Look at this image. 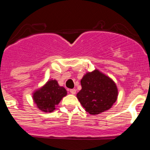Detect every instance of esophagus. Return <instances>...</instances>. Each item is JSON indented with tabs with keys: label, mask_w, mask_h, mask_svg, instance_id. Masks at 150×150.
<instances>
[{
	"label": "esophagus",
	"mask_w": 150,
	"mask_h": 150,
	"mask_svg": "<svg viewBox=\"0 0 150 150\" xmlns=\"http://www.w3.org/2000/svg\"><path fill=\"white\" fill-rule=\"evenodd\" d=\"M69 92H70L71 93H72V94H75V93H76V90H75V89H70V90H69Z\"/></svg>",
	"instance_id": "1"
}]
</instances>
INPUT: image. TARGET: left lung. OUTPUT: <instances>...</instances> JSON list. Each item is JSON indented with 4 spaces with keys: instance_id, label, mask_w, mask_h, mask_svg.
<instances>
[{
    "instance_id": "8db88e82",
    "label": "left lung",
    "mask_w": 150,
    "mask_h": 150,
    "mask_svg": "<svg viewBox=\"0 0 150 150\" xmlns=\"http://www.w3.org/2000/svg\"><path fill=\"white\" fill-rule=\"evenodd\" d=\"M81 83L82 89L77 93V98L89 114H100L111 108L117 100L116 84L98 69L87 72Z\"/></svg>"
}]
</instances>
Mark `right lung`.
I'll list each match as a JSON object with an SVG mask.
<instances>
[{"mask_svg": "<svg viewBox=\"0 0 150 150\" xmlns=\"http://www.w3.org/2000/svg\"><path fill=\"white\" fill-rule=\"evenodd\" d=\"M66 95L67 91L64 87L59 86L56 80H50L33 93V97L39 110L45 112H52Z\"/></svg>", "mask_w": 150, "mask_h": 150, "instance_id": "1", "label": "right lung"}]
</instances>
